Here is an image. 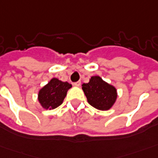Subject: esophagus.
Listing matches in <instances>:
<instances>
[{
	"instance_id": "obj_1",
	"label": "esophagus",
	"mask_w": 158,
	"mask_h": 158,
	"mask_svg": "<svg viewBox=\"0 0 158 158\" xmlns=\"http://www.w3.org/2000/svg\"><path fill=\"white\" fill-rule=\"evenodd\" d=\"M73 85L75 86V87H79V86L81 85V81H77V82H74L73 83Z\"/></svg>"
}]
</instances>
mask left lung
Wrapping results in <instances>:
<instances>
[{
    "instance_id": "left-lung-1",
    "label": "left lung",
    "mask_w": 158,
    "mask_h": 158,
    "mask_svg": "<svg viewBox=\"0 0 158 158\" xmlns=\"http://www.w3.org/2000/svg\"><path fill=\"white\" fill-rule=\"evenodd\" d=\"M81 89L88 102L98 110H109L118 97L116 88L107 83L99 76L91 77L88 83L81 84Z\"/></svg>"
}]
</instances>
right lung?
Returning a JSON list of instances; mask_svg holds the SVG:
<instances>
[{
  "label": "right lung",
  "mask_w": 158,
  "mask_h": 158,
  "mask_svg": "<svg viewBox=\"0 0 158 158\" xmlns=\"http://www.w3.org/2000/svg\"><path fill=\"white\" fill-rule=\"evenodd\" d=\"M72 87L67 81L52 78L47 84L41 88L38 94V101L45 110H52L63 103L68 90Z\"/></svg>",
  "instance_id": "1"
}]
</instances>
